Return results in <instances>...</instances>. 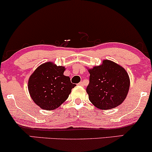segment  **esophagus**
<instances>
[{"label":"esophagus","mask_w":152,"mask_h":152,"mask_svg":"<svg viewBox=\"0 0 152 152\" xmlns=\"http://www.w3.org/2000/svg\"><path fill=\"white\" fill-rule=\"evenodd\" d=\"M78 85H80V86H83V85H84V83H83V82H80V83H78Z\"/></svg>","instance_id":"esophagus-1"}]
</instances>
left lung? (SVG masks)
<instances>
[{"label": "left lung", "mask_w": 152, "mask_h": 152, "mask_svg": "<svg viewBox=\"0 0 152 152\" xmlns=\"http://www.w3.org/2000/svg\"><path fill=\"white\" fill-rule=\"evenodd\" d=\"M90 83L86 91L96 108L108 110L118 106L126 98L130 79L124 67L104 59L102 64L88 69Z\"/></svg>", "instance_id": "obj_1"}]
</instances>
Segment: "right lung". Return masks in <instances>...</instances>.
<instances>
[{
    "instance_id": "obj_1",
    "label": "right lung",
    "mask_w": 152,
    "mask_h": 152,
    "mask_svg": "<svg viewBox=\"0 0 152 152\" xmlns=\"http://www.w3.org/2000/svg\"><path fill=\"white\" fill-rule=\"evenodd\" d=\"M65 67L47 62L39 65L29 77L28 90L33 101L41 108L52 110L67 100L76 86L64 75Z\"/></svg>"
}]
</instances>
